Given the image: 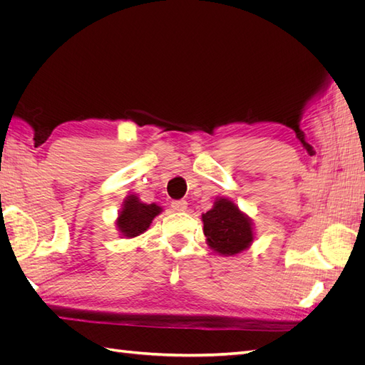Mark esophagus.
Wrapping results in <instances>:
<instances>
[{
    "mask_svg": "<svg viewBox=\"0 0 365 365\" xmlns=\"http://www.w3.org/2000/svg\"><path fill=\"white\" fill-rule=\"evenodd\" d=\"M172 208L175 210V212H185L187 208V201L184 200H180V201H172Z\"/></svg>",
    "mask_w": 365,
    "mask_h": 365,
    "instance_id": "34e87169",
    "label": "esophagus"
}]
</instances>
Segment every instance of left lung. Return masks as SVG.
<instances>
[{
  "mask_svg": "<svg viewBox=\"0 0 365 365\" xmlns=\"http://www.w3.org/2000/svg\"><path fill=\"white\" fill-rule=\"evenodd\" d=\"M201 220L207 245L219 256L235 257L247 251L256 239L252 219L230 197L217 196Z\"/></svg>",
  "mask_w": 365,
  "mask_h": 365,
  "instance_id": "left-lung-1",
  "label": "left lung"
}]
</instances>
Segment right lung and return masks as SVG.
Returning a JSON list of instances; mask_svg holds the SVG:
<instances>
[{"instance_id": "add662e5", "label": "right lung", "mask_w": 365, "mask_h": 365, "mask_svg": "<svg viewBox=\"0 0 365 365\" xmlns=\"http://www.w3.org/2000/svg\"><path fill=\"white\" fill-rule=\"evenodd\" d=\"M163 212V207L143 202L137 193H129L115 219V228L121 239H132L145 233L152 220Z\"/></svg>"}]
</instances>
